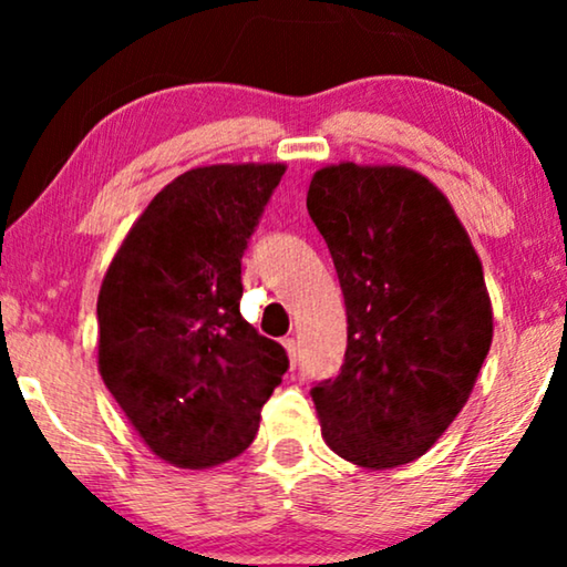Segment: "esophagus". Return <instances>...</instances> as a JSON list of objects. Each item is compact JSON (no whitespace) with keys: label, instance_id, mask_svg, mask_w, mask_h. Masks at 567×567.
<instances>
[{"label":"esophagus","instance_id":"1","mask_svg":"<svg viewBox=\"0 0 567 567\" xmlns=\"http://www.w3.org/2000/svg\"><path fill=\"white\" fill-rule=\"evenodd\" d=\"M284 348H286V353H289V361H291V367H297V355H299L297 340H293V338H284Z\"/></svg>","mask_w":567,"mask_h":567}]
</instances>
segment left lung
<instances>
[{
	"label": "left lung",
	"instance_id": "1",
	"mask_svg": "<svg viewBox=\"0 0 567 567\" xmlns=\"http://www.w3.org/2000/svg\"><path fill=\"white\" fill-rule=\"evenodd\" d=\"M307 212L348 317L340 374L312 386L322 439L359 467H400L452 425L491 351L483 262L444 193L415 169L322 167Z\"/></svg>",
	"mask_w": 567,
	"mask_h": 567
}]
</instances>
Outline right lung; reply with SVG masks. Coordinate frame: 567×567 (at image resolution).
<instances>
[{
	"label": "right lung",
	"instance_id": "1",
	"mask_svg": "<svg viewBox=\"0 0 567 567\" xmlns=\"http://www.w3.org/2000/svg\"><path fill=\"white\" fill-rule=\"evenodd\" d=\"M284 165L196 167L165 185L115 252L97 297L103 382L175 467L243 454L289 369L239 315L243 255Z\"/></svg>",
	"mask_w": 567,
	"mask_h": 567
}]
</instances>
